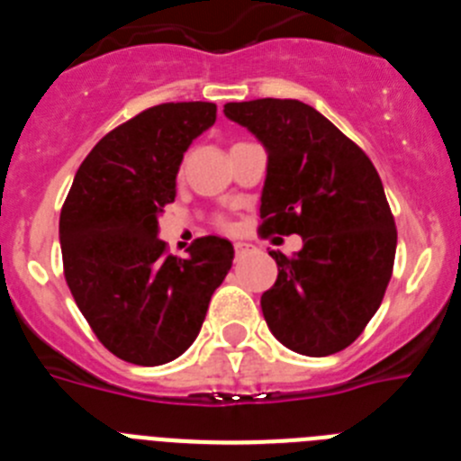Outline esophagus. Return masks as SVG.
I'll list each match as a JSON object with an SVG mask.
<instances>
[{
  "mask_svg": "<svg viewBox=\"0 0 461 461\" xmlns=\"http://www.w3.org/2000/svg\"><path fill=\"white\" fill-rule=\"evenodd\" d=\"M258 251V247L251 242H235V256L238 258H244V256H249V254H256Z\"/></svg>",
  "mask_w": 461,
  "mask_h": 461,
  "instance_id": "esophagus-1",
  "label": "esophagus"
}]
</instances>
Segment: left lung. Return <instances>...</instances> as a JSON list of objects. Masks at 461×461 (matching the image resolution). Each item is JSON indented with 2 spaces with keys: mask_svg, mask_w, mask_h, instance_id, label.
Segmentation results:
<instances>
[{
  "mask_svg": "<svg viewBox=\"0 0 461 461\" xmlns=\"http://www.w3.org/2000/svg\"><path fill=\"white\" fill-rule=\"evenodd\" d=\"M223 115L266 148L260 233L303 238L276 260L260 309L281 344L332 356L360 337L393 276L397 228L369 157L328 117L297 99L226 104Z\"/></svg>",
  "mask_w": 461,
  "mask_h": 461,
  "instance_id": "obj_1",
  "label": "left lung"
}]
</instances>
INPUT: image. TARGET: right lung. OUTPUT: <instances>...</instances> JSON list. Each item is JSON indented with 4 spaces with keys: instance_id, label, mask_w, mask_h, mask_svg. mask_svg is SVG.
<instances>
[{
    "instance_id": "right-lung-1",
    "label": "right lung",
    "mask_w": 461,
    "mask_h": 461,
    "mask_svg": "<svg viewBox=\"0 0 461 461\" xmlns=\"http://www.w3.org/2000/svg\"><path fill=\"white\" fill-rule=\"evenodd\" d=\"M217 120L207 101L161 104L96 142L59 217L71 295L113 356L157 367L195 341L212 293L233 266L228 240L207 235L189 256L166 254L158 217L175 201L191 142Z\"/></svg>"
}]
</instances>
